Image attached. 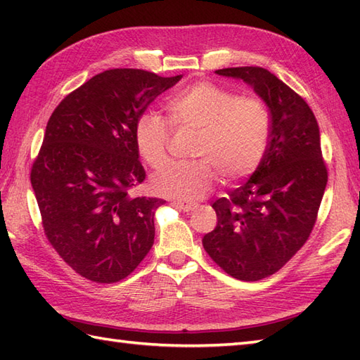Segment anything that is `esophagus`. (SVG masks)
<instances>
[{"instance_id": "obj_1", "label": "esophagus", "mask_w": 360, "mask_h": 360, "mask_svg": "<svg viewBox=\"0 0 360 360\" xmlns=\"http://www.w3.org/2000/svg\"><path fill=\"white\" fill-rule=\"evenodd\" d=\"M174 205H176V207H179L181 210H184V212H192V210L196 209V204H193V202L178 201V202H174Z\"/></svg>"}]
</instances>
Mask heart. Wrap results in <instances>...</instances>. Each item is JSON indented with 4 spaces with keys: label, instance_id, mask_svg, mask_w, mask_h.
I'll list each match as a JSON object with an SVG mask.
<instances>
[{
    "label": "heart",
    "instance_id": "1",
    "mask_svg": "<svg viewBox=\"0 0 360 360\" xmlns=\"http://www.w3.org/2000/svg\"><path fill=\"white\" fill-rule=\"evenodd\" d=\"M168 125L176 131L198 133L195 164H172L151 178V190L178 201H196L209 195L217 173L224 182H236L254 173L269 141V112L258 97H238L212 82L182 89L165 106ZM134 145L153 168L167 160L170 131L153 112L134 124Z\"/></svg>",
    "mask_w": 360,
    "mask_h": 360
}]
</instances>
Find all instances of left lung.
<instances>
[{
	"instance_id": "left-lung-1",
	"label": "left lung",
	"mask_w": 360,
	"mask_h": 360,
	"mask_svg": "<svg viewBox=\"0 0 360 360\" xmlns=\"http://www.w3.org/2000/svg\"><path fill=\"white\" fill-rule=\"evenodd\" d=\"M243 80L266 103L269 143L257 170L212 204L218 223L202 246L233 278L257 281L281 269L307 243L328 182L320 131L308 103L257 66L215 71Z\"/></svg>"
}]
</instances>
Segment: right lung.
Returning a JSON list of instances; mask_svg holds the SVG:
<instances>
[{"label": "right lung", "mask_w": 360, "mask_h": 360, "mask_svg": "<svg viewBox=\"0 0 360 360\" xmlns=\"http://www.w3.org/2000/svg\"><path fill=\"white\" fill-rule=\"evenodd\" d=\"M181 79L103 71L49 117L30 182L46 236L82 277L125 278L155 243V213L165 201L129 195L145 179L133 131L147 106Z\"/></svg>", "instance_id": "obj_1"}]
</instances>
